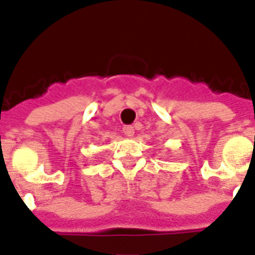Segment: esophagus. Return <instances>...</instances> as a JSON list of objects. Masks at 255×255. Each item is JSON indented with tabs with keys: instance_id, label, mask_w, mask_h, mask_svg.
<instances>
[{
	"instance_id": "34e87169",
	"label": "esophagus",
	"mask_w": 255,
	"mask_h": 255,
	"mask_svg": "<svg viewBox=\"0 0 255 255\" xmlns=\"http://www.w3.org/2000/svg\"><path fill=\"white\" fill-rule=\"evenodd\" d=\"M122 131H124V134L128 135V137H133V135H134V128H133V126H124Z\"/></svg>"
}]
</instances>
